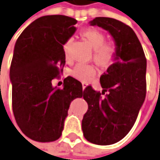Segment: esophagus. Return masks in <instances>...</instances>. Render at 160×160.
I'll use <instances>...</instances> for the list:
<instances>
[{
	"label": "esophagus",
	"instance_id": "esophagus-1",
	"mask_svg": "<svg viewBox=\"0 0 160 160\" xmlns=\"http://www.w3.org/2000/svg\"><path fill=\"white\" fill-rule=\"evenodd\" d=\"M88 86V83H86V82H82V88H83V90H84Z\"/></svg>",
	"mask_w": 160,
	"mask_h": 160
}]
</instances>
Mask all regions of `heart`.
<instances>
[{"instance_id":"heart-1","label":"heart","mask_w":160,"mask_h":160,"mask_svg":"<svg viewBox=\"0 0 160 160\" xmlns=\"http://www.w3.org/2000/svg\"><path fill=\"white\" fill-rule=\"evenodd\" d=\"M80 37L94 50L93 59L94 63L102 68H106L114 62L117 56V46L111 43H105L106 37L96 29H88L80 32ZM72 43V39H68L64 44V52L66 58ZM72 76L80 81H88L95 75V69L89 65L79 64L72 72Z\"/></svg>"}]
</instances>
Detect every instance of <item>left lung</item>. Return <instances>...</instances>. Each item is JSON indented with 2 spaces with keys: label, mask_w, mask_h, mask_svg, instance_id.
Here are the masks:
<instances>
[{
  "label": "left lung",
  "mask_w": 160,
  "mask_h": 160,
  "mask_svg": "<svg viewBox=\"0 0 160 160\" xmlns=\"http://www.w3.org/2000/svg\"><path fill=\"white\" fill-rule=\"evenodd\" d=\"M91 26L107 30L117 52L113 64L100 78L102 94L91 86L83 92L88 109L82 119L85 138L99 145L122 139L134 125L146 94V58L137 35L130 26L109 17H95Z\"/></svg>",
  "instance_id": "1"
}]
</instances>
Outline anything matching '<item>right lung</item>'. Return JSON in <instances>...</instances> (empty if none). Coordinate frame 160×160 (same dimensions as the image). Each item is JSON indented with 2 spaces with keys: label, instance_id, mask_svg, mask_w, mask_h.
<instances>
[{
  "label": "right lung",
  "instance_id": "right-lung-1",
  "mask_svg": "<svg viewBox=\"0 0 160 160\" xmlns=\"http://www.w3.org/2000/svg\"><path fill=\"white\" fill-rule=\"evenodd\" d=\"M77 20L61 15L39 17L17 38L10 66L12 108L21 130L38 142L61 136L71 102L83 95L82 84L71 76L63 88L52 80L66 64L64 44L75 33Z\"/></svg>",
  "mask_w": 160,
  "mask_h": 160
}]
</instances>
